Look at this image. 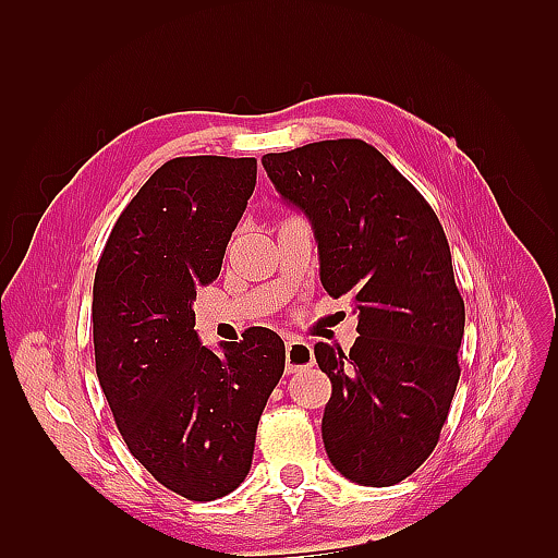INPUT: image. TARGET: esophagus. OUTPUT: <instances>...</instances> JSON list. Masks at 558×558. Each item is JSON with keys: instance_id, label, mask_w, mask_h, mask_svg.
<instances>
[{"instance_id": "esophagus-1", "label": "esophagus", "mask_w": 558, "mask_h": 558, "mask_svg": "<svg viewBox=\"0 0 558 558\" xmlns=\"http://www.w3.org/2000/svg\"><path fill=\"white\" fill-rule=\"evenodd\" d=\"M314 365V351L312 344L298 337H289L286 340V373H300Z\"/></svg>"}]
</instances>
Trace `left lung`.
I'll use <instances>...</instances> for the list:
<instances>
[{
  "label": "left lung",
  "mask_w": 558,
  "mask_h": 558,
  "mask_svg": "<svg viewBox=\"0 0 558 558\" xmlns=\"http://www.w3.org/2000/svg\"><path fill=\"white\" fill-rule=\"evenodd\" d=\"M275 189L310 216L320 283L351 298L359 340L314 347L330 377L324 445L363 486H393L433 453L461 377L465 328L451 251L433 207L363 140L263 156Z\"/></svg>",
  "instance_id": "8db88e82"
}]
</instances>
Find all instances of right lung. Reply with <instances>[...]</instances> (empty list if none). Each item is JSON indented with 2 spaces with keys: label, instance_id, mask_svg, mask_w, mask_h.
<instances>
[{
  "label": "right lung",
  "instance_id": "add662e5",
  "mask_svg": "<svg viewBox=\"0 0 558 558\" xmlns=\"http://www.w3.org/2000/svg\"><path fill=\"white\" fill-rule=\"evenodd\" d=\"M256 158L167 160L118 216L93 286L95 369L130 453L170 492L216 500L248 475L286 347L248 328L221 356L193 298L211 283L256 189Z\"/></svg>",
  "mask_w": 558,
  "mask_h": 558
}]
</instances>
